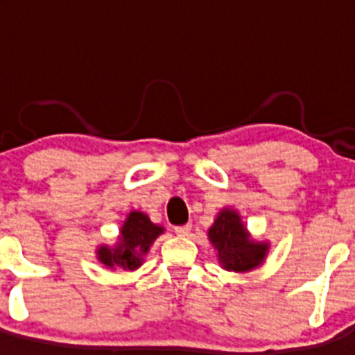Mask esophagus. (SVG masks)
I'll use <instances>...</instances> for the list:
<instances>
[{"mask_svg":"<svg viewBox=\"0 0 355 355\" xmlns=\"http://www.w3.org/2000/svg\"><path fill=\"white\" fill-rule=\"evenodd\" d=\"M174 231H175V234H178V236H188V234H190V231H192V225H190V224L178 225Z\"/></svg>","mask_w":355,"mask_h":355,"instance_id":"obj_1","label":"esophagus"}]
</instances>
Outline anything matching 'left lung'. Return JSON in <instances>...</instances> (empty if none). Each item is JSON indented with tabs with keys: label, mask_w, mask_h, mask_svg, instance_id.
Listing matches in <instances>:
<instances>
[{
	"label": "left lung",
	"mask_w": 355,
	"mask_h": 355,
	"mask_svg": "<svg viewBox=\"0 0 355 355\" xmlns=\"http://www.w3.org/2000/svg\"><path fill=\"white\" fill-rule=\"evenodd\" d=\"M208 240L216 250V259L227 272L245 274L265 263L270 241L252 238L240 213L233 208H222L208 229Z\"/></svg>",
	"instance_id": "left-lung-1"
}]
</instances>
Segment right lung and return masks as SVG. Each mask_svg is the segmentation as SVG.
I'll list each match as a JSON object with an SVG mask.
<instances>
[{"instance_id":"1","label":"right lung","mask_w":355,"mask_h":355,"mask_svg":"<svg viewBox=\"0 0 355 355\" xmlns=\"http://www.w3.org/2000/svg\"><path fill=\"white\" fill-rule=\"evenodd\" d=\"M162 233H165L163 225L153 224L146 213L133 209L126 215V220L121 225L114 245H106V243L97 245V261L110 270H117V268L124 272L137 270L142 266L150 245Z\"/></svg>"}]
</instances>
